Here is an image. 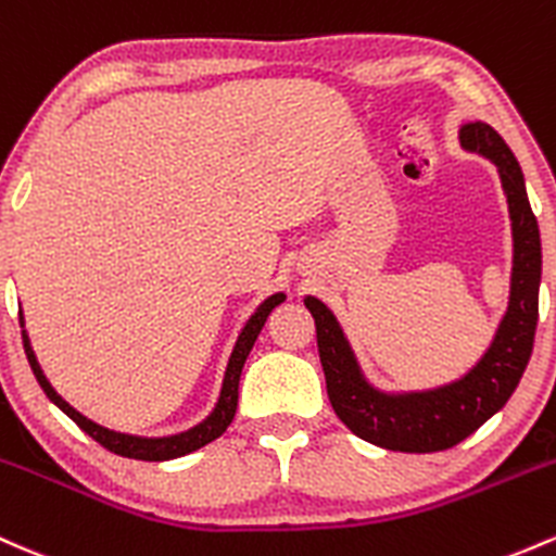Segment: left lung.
Instances as JSON below:
<instances>
[{
	"instance_id": "1",
	"label": "left lung",
	"mask_w": 556,
	"mask_h": 556,
	"mask_svg": "<svg viewBox=\"0 0 556 556\" xmlns=\"http://www.w3.org/2000/svg\"><path fill=\"white\" fill-rule=\"evenodd\" d=\"M462 144L467 150L483 152L498 166L515 235L509 308L478 367L454 386L430 393H377L364 382L334 316L325 303L306 298V308L316 321V343L329 404L348 430L388 451L430 454L465 441L509 401L533 353L539 325L541 235L520 163L515 161L504 139L485 124H467L462 129Z\"/></svg>"
}]
</instances>
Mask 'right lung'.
Masks as SVG:
<instances>
[{"label":"right lung","instance_id":"add662e5","mask_svg":"<svg viewBox=\"0 0 556 556\" xmlns=\"http://www.w3.org/2000/svg\"><path fill=\"white\" fill-rule=\"evenodd\" d=\"M282 301H285V295L282 292H277V295H271L268 301L261 303V308L250 316L245 329L240 332V340H237L235 351H231L227 375H224L222 399H218V404H216V408H213L211 417L205 419V422H200L198 427H192V430L181 432V435H170V438H131V435H121V432L105 430V427L89 422V419L81 417L76 408L65 404V401L54 393L50 382H47L45 371H41L34 351H30L26 329H23V348H26L30 369H34L36 380H39V386L47 393V399H50L54 406L63 408L73 422L81 427L89 438H94L100 446H105L108 451H113V454H118V456H126V459L166 462V459H176V456H185V454H189V451L203 448L205 443L216 441V438L231 425V419H235V412H237V393H240V375H242V367H245L250 348L255 345V338H258L261 329H264L268 314H271V311L277 308ZM21 327H23V316H21Z\"/></svg>","mask_w":556,"mask_h":556}]
</instances>
